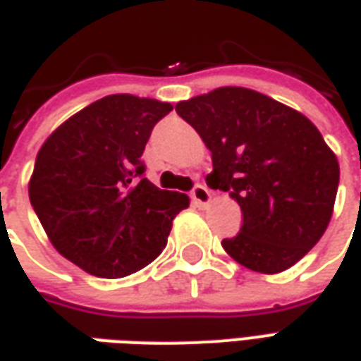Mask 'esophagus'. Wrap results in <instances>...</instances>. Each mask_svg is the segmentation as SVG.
Listing matches in <instances>:
<instances>
[{"label":"esophagus","instance_id":"34e87169","mask_svg":"<svg viewBox=\"0 0 361 361\" xmlns=\"http://www.w3.org/2000/svg\"><path fill=\"white\" fill-rule=\"evenodd\" d=\"M191 199H193L199 207H207V204L211 203V191L204 188V185H195L193 191H191Z\"/></svg>","mask_w":361,"mask_h":361}]
</instances>
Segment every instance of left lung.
Masks as SVG:
<instances>
[{"label": "left lung", "instance_id": "left-lung-1", "mask_svg": "<svg viewBox=\"0 0 361 361\" xmlns=\"http://www.w3.org/2000/svg\"><path fill=\"white\" fill-rule=\"evenodd\" d=\"M211 150L207 183L242 209L240 234L222 240L245 269L295 265L331 222L341 168L302 111L243 87H220L176 104Z\"/></svg>", "mask_w": 361, "mask_h": 361}]
</instances>
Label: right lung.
<instances>
[{
  "mask_svg": "<svg viewBox=\"0 0 361 361\" xmlns=\"http://www.w3.org/2000/svg\"><path fill=\"white\" fill-rule=\"evenodd\" d=\"M172 104L110 94L66 119L38 150L28 197L51 245L98 279H121L162 253L189 197L158 189L142 150Z\"/></svg>",
  "mask_w": 361,
  "mask_h": 361,
  "instance_id": "obj_1",
  "label": "right lung"
}]
</instances>
